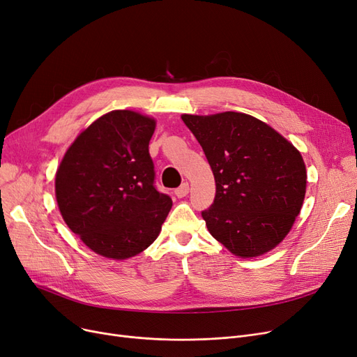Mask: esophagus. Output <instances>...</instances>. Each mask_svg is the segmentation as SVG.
<instances>
[{
    "mask_svg": "<svg viewBox=\"0 0 357 357\" xmlns=\"http://www.w3.org/2000/svg\"><path fill=\"white\" fill-rule=\"evenodd\" d=\"M188 192H190V185H188V182H183V183L179 186V188L175 190V195H176L178 198L186 197V195H188Z\"/></svg>",
    "mask_w": 357,
    "mask_h": 357,
    "instance_id": "esophagus-1",
    "label": "esophagus"
}]
</instances>
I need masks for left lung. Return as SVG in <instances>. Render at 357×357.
<instances>
[{
  "instance_id": "1",
  "label": "left lung",
  "mask_w": 357,
  "mask_h": 357,
  "mask_svg": "<svg viewBox=\"0 0 357 357\" xmlns=\"http://www.w3.org/2000/svg\"><path fill=\"white\" fill-rule=\"evenodd\" d=\"M213 169L215 198L202 211L210 234L238 257L275 249L301 213L307 169L299 150L245 112L182 114Z\"/></svg>"
}]
</instances>
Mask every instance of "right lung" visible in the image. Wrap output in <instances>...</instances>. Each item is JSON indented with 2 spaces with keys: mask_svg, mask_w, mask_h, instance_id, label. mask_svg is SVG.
<instances>
[{
  "mask_svg": "<svg viewBox=\"0 0 357 357\" xmlns=\"http://www.w3.org/2000/svg\"><path fill=\"white\" fill-rule=\"evenodd\" d=\"M156 120L131 109L101 116L68 147L54 178L66 226L100 256L126 260L158 238L172 199L155 185Z\"/></svg>",
  "mask_w": 357,
  "mask_h": 357,
  "instance_id": "add662e5",
  "label": "right lung"
}]
</instances>
